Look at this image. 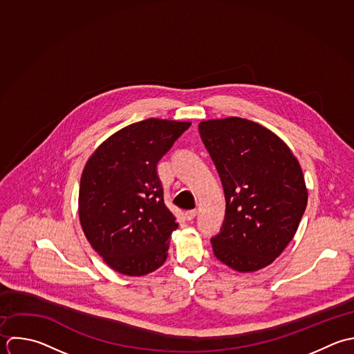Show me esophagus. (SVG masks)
Listing matches in <instances>:
<instances>
[{"mask_svg": "<svg viewBox=\"0 0 354 354\" xmlns=\"http://www.w3.org/2000/svg\"><path fill=\"white\" fill-rule=\"evenodd\" d=\"M196 216H197V211H196V209H192V211H186V212H185V218H186L187 221H193Z\"/></svg>", "mask_w": 354, "mask_h": 354, "instance_id": "esophagus-1", "label": "esophagus"}]
</instances>
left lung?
<instances>
[{
  "instance_id": "8db88e82",
  "label": "left lung",
  "mask_w": 354,
  "mask_h": 354,
  "mask_svg": "<svg viewBox=\"0 0 354 354\" xmlns=\"http://www.w3.org/2000/svg\"><path fill=\"white\" fill-rule=\"evenodd\" d=\"M198 131L226 198L214 254L236 272L261 270L283 254L306 209L299 161L281 138L247 118L201 121Z\"/></svg>"
}]
</instances>
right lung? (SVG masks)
Returning <instances> with one entry per match:
<instances>
[{
  "instance_id": "obj_1",
  "label": "right lung",
  "mask_w": 354,
  "mask_h": 354,
  "mask_svg": "<svg viewBox=\"0 0 354 354\" xmlns=\"http://www.w3.org/2000/svg\"><path fill=\"white\" fill-rule=\"evenodd\" d=\"M190 124L133 122L102 142L84 167L80 223L91 247L120 274L146 276L167 259L178 223L164 203L157 162Z\"/></svg>"
}]
</instances>
